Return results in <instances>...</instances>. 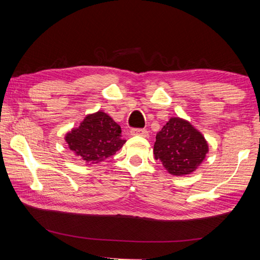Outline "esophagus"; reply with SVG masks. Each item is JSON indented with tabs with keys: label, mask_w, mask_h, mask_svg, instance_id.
Listing matches in <instances>:
<instances>
[{
	"label": "esophagus",
	"mask_w": 260,
	"mask_h": 260,
	"mask_svg": "<svg viewBox=\"0 0 260 260\" xmlns=\"http://www.w3.org/2000/svg\"><path fill=\"white\" fill-rule=\"evenodd\" d=\"M131 135H139V136H143V138H147L148 136V131L147 129H142V128H133L131 129Z\"/></svg>",
	"instance_id": "34e87169"
}]
</instances>
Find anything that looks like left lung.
I'll list each match as a JSON object with an SVG mask.
<instances>
[{
	"label": "left lung",
	"instance_id": "obj_1",
	"mask_svg": "<svg viewBox=\"0 0 260 260\" xmlns=\"http://www.w3.org/2000/svg\"><path fill=\"white\" fill-rule=\"evenodd\" d=\"M209 152L204 135L180 117H171L156 135L153 144L155 159L174 177L191 174L199 169Z\"/></svg>",
	"mask_w": 260,
	"mask_h": 260
}]
</instances>
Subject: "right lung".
<instances>
[{
  "mask_svg": "<svg viewBox=\"0 0 260 260\" xmlns=\"http://www.w3.org/2000/svg\"><path fill=\"white\" fill-rule=\"evenodd\" d=\"M64 140L74 156L86 165L112 157L126 143L120 126L102 110L87 114L80 125L65 134Z\"/></svg>",
  "mask_w": 260,
  "mask_h": 260,
  "instance_id": "obj_1",
  "label": "right lung"
}]
</instances>
